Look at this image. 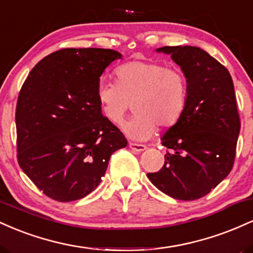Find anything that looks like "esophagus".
I'll return each mask as SVG.
<instances>
[{"label": "esophagus", "mask_w": 253, "mask_h": 253, "mask_svg": "<svg viewBox=\"0 0 253 253\" xmlns=\"http://www.w3.org/2000/svg\"><path fill=\"white\" fill-rule=\"evenodd\" d=\"M129 149H132L133 151H136V152H141V151L146 150V146L143 144H136V143H129L128 144Z\"/></svg>", "instance_id": "1"}]
</instances>
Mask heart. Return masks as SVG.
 I'll use <instances>...</instances> for the list:
<instances>
[{
    "label": "heart",
    "mask_w": 253,
    "mask_h": 253,
    "mask_svg": "<svg viewBox=\"0 0 253 253\" xmlns=\"http://www.w3.org/2000/svg\"><path fill=\"white\" fill-rule=\"evenodd\" d=\"M117 83L100 82L97 101L110 123H121L133 107L134 115L124 130L134 139L150 138L157 126L173 127L184 114L188 101V81L181 70L164 63L133 60L115 70Z\"/></svg>",
    "instance_id": "1"
}]
</instances>
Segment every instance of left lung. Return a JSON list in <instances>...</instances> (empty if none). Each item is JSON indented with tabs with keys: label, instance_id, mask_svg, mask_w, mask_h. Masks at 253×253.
Returning <instances> with one entry per match:
<instances>
[{
	"label": "left lung",
	"instance_id": "obj_1",
	"mask_svg": "<svg viewBox=\"0 0 253 253\" xmlns=\"http://www.w3.org/2000/svg\"><path fill=\"white\" fill-rule=\"evenodd\" d=\"M188 81L184 114L167 130L165 162L147 173L155 187L173 199L191 201L211 193L231 172L240 118L227 69L195 46H164Z\"/></svg>",
	"mask_w": 253,
	"mask_h": 253
}]
</instances>
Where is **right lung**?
<instances>
[{
  "label": "right lung",
  "instance_id": "right-lung-1",
  "mask_svg": "<svg viewBox=\"0 0 253 253\" xmlns=\"http://www.w3.org/2000/svg\"><path fill=\"white\" fill-rule=\"evenodd\" d=\"M121 54L62 48L32 69L17 96L16 151L24 172L46 196L80 200L96 189L110 156L127 139L101 113L100 76Z\"/></svg>",
  "mask_w": 253,
  "mask_h": 253
}]
</instances>
